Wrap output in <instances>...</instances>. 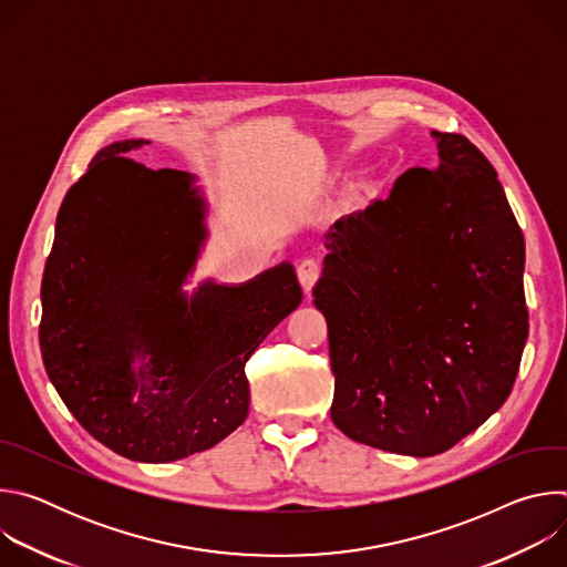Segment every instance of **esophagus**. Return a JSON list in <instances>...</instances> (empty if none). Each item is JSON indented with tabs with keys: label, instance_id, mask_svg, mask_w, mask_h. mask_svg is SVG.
Returning <instances> with one entry per match:
<instances>
[{
	"label": "esophagus",
	"instance_id": "34e87169",
	"mask_svg": "<svg viewBox=\"0 0 567 567\" xmlns=\"http://www.w3.org/2000/svg\"><path fill=\"white\" fill-rule=\"evenodd\" d=\"M318 276H320V265H318V260L305 258V260L298 265V280H300L305 293L311 291V287L316 285Z\"/></svg>",
	"mask_w": 567,
	"mask_h": 567
}]
</instances>
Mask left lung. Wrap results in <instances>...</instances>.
<instances>
[{"mask_svg": "<svg viewBox=\"0 0 567 567\" xmlns=\"http://www.w3.org/2000/svg\"><path fill=\"white\" fill-rule=\"evenodd\" d=\"M433 171L334 221L313 305L328 320L332 422L413 457L449 451L507 401L527 341L525 239L489 158L433 132Z\"/></svg>", "mask_w": 567, "mask_h": 567, "instance_id": "8db88e82", "label": "left lung"}]
</instances>
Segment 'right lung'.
<instances>
[{"mask_svg": "<svg viewBox=\"0 0 567 567\" xmlns=\"http://www.w3.org/2000/svg\"><path fill=\"white\" fill-rule=\"evenodd\" d=\"M103 147L66 193L42 278L40 350L64 406L136 462L206 451L249 415L245 365L302 300L282 262L245 285H182L206 235L195 177ZM177 225H186L177 238Z\"/></svg>", "mask_w": 567, "mask_h": 567, "instance_id": "right-lung-1", "label": "right lung"}]
</instances>
